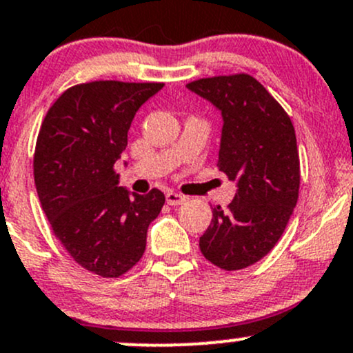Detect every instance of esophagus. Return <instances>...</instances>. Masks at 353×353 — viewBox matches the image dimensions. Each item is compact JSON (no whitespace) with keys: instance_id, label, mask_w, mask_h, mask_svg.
<instances>
[{"instance_id":"esophagus-1","label":"esophagus","mask_w":353,"mask_h":353,"mask_svg":"<svg viewBox=\"0 0 353 353\" xmlns=\"http://www.w3.org/2000/svg\"><path fill=\"white\" fill-rule=\"evenodd\" d=\"M165 201L169 203L170 206H177V205H183V203L186 201V198H184L183 194H177V192L169 191L165 194Z\"/></svg>"}]
</instances>
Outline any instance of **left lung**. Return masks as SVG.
I'll use <instances>...</instances> for the list:
<instances>
[{"mask_svg":"<svg viewBox=\"0 0 353 353\" xmlns=\"http://www.w3.org/2000/svg\"><path fill=\"white\" fill-rule=\"evenodd\" d=\"M188 89L221 111L218 169L236 183L228 210L213 208L199 248L211 264L240 270L283 236L299 196V154L289 114L248 74L192 81Z\"/></svg>","mask_w":353,"mask_h":353,"instance_id":"obj_1","label":"left lung"}]
</instances>
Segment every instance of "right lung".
<instances>
[{"label":"right lung","instance_id":"1","mask_svg":"<svg viewBox=\"0 0 353 353\" xmlns=\"http://www.w3.org/2000/svg\"><path fill=\"white\" fill-rule=\"evenodd\" d=\"M162 88L77 84L59 96L40 127L33 155L40 205L70 257L101 277H120L142 259L148 225L165 203L159 189L130 194L114 172L135 113Z\"/></svg>","mask_w":353,"mask_h":353}]
</instances>
